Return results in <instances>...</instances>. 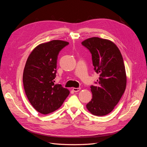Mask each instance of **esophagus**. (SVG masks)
I'll use <instances>...</instances> for the list:
<instances>
[{
  "label": "esophagus",
  "instance_id": "esophagus-1",
  "mask_svg": "<svg viewBox=\"0 0 147 147\" xmlns=\"http://www.w3.org/2000/svg\"><path fill=\"white\" fill-rule=\"evenodd\" d=\"M73 91H74V92H78L80 90H81V88H73Z\"/></svg>",
  "mask_w": 147,
  "mask_h": 147
}]
</instances>
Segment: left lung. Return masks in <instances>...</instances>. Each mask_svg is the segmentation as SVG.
Returning a JSON list of instances; mask_svg holds the SVG:
<instances>
[{"label": "left lung", "instance_id": "8db88e82", "mask_svg": "<svg viewBox=\"0 0 147 147\" xmlns=\"http://www.w3.org/2000/svg\"><path fill=\"white\" fill-rule=\"evenodd\" d=\"M82 43L90 51L94 70L100 76L97 85L91 86L92 98L86 108L96 116H104L114 109L126 90L127 77L121 53L107 39L91 37Z\"/></svg>", "mask_w": 147, "mask_h": 147}]
</instances>
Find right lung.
Listing matches in <instances>:
<instances>
[{"label":"right lung","mask_w":147,"mask_h":147,"mask_svg":"<svg viewBox=\"0 0 147 147\" xmlns=\"http://www.w3.org/2000/svg\"><path fill=\"white\" fill-rule=\"evenodd\" d=\"M68 44L60 40L39 44L26 61L23 76L25 93L33 107L42 114L58 109L70 93L61 84L54 83L57 56Z\"/></svg>","instance_id":"right-lung-1"}]
</instances>
